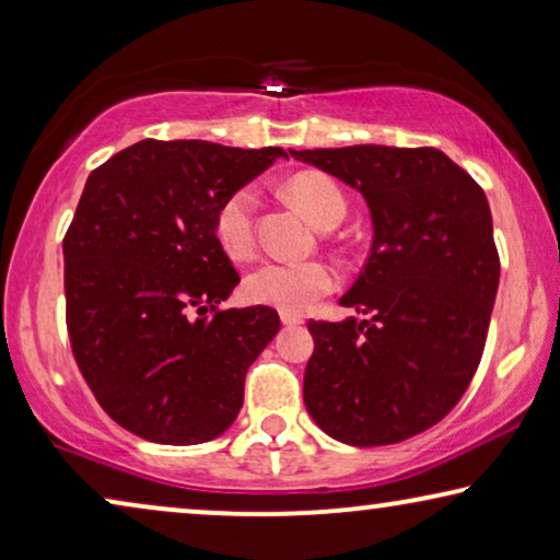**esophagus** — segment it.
<instances>
[{
	"label": "esophagus",
	"mask_w": 560,
	"mask_h": 560,
	"mask_svg": "<svg viewBox=\"0 0 560 560\" xmlns=\"http://www.w3.org/2000/svg\"><path fill=\"white\" fill-rule=\"evenodd\" d=\"M280 320L285 326H301L303 324V318L295 316V313H280Z\"/></svg>",
	"instance_id": "1"
}]
</instances>
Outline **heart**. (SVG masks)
Wrapping results in <instances>:
<instances>
[{"label": "heart", "mask_w": 560, "mask_h": 560, "mask_svg": "<svg viewBox=\"0 0 560 560\" xmlns=\"http://www.w3.org/2000/svg\"><path fill=\"white\" fill-rule=\"evenodd\" d=\"M285 196L316 229L339 224L347 213L339 186L320 173H298L285 183ZM255 190H234L217 211V240L232 259L255 255ZM339 285V275L326 262H265L244 280V295L257 305L282 313L308 311L318 298Z\"/></svg>", "instance_id": "obj_1"}]
</instances>
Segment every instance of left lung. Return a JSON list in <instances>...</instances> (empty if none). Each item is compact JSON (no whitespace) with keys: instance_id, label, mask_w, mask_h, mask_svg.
Returning <instances> with one entry per match:
<instances>
[{"instance_id":"8db88e82","label":"left lung","mask_w":560,"mask_h":560,"mask_svg":"<svg viewBox=\"0 0 560 560\" xmlns=\"http://www.w3.org/2000/svg\"><path fill=\"white\" fill-rule=\"evenodd\" d=\"M362 194L372 249L341 295L354 316L311 320L305 410L349 446L428 431L462 400L485 351L500 257L485 190L435 148L290 150Z\"/></svg>"}]
</instances>
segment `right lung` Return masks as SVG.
I'll use <instances>...</instances> for the list:
<instances>
[{
	"instance_id": "add662e5",
	"label": "right lung",
	"mask_w": 560,
	"mask_h": 560,
	"mask_svg": "<svg viewBox=\"0 0 560 560\" xmlns=\"http://www.w3.org/2000/svg\"><path fill=\"white\" fill-rule=\"evenodd\" d=\"M282 148L142 140L89 175L63 240L66 324L106 416L165 446L240 416L249 364L280 331L267 305L219 311L240 285L217 211Z\"/></svg>"
}]
</instances>
